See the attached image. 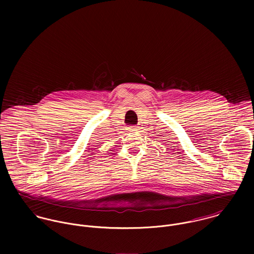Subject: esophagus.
<instances>
[{
	"label": "esophagus",
	"mask_w": 254,
	"mask_h": 254,
	"mask_svg": "<svg viewBox=\"0 0 254 254\" xmlns=\"http://www.w3.org/2000/svg\"><path fill=\"white\" fill-rule=\"evenodd\" d=\"M128 129H129L130 132H136V131H138V127H137V126H130Z\"/></svg>",
	"instance_id": "obj_1"
}]
</instances>
